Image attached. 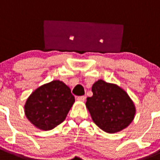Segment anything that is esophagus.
Listing matches in <instances>:
<instances>
[{
    "mask_svg": "<svg viewBox=\"0 0 160 160\" xmlns=\"http://www.w3.org/2000/svg\"><path fill=\"white\" fill-rule=\"evenodd\" d=\"M85 99H86V97L85 96H79L78 98H77V100L81 101V102H84Z\"/></svg>",
    "mask_w": 160,
    "mask_h": 160,
    "instance_id": "34e87169",
    "label": "esophagus"
}]
</instances>
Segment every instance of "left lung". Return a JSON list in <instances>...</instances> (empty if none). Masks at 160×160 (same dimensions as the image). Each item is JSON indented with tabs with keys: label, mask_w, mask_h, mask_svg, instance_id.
<instances>
[{
	"label": "left lung",
	"mask_w": 160,
	"mask_h": 160,
	"mask_svg": "<svg viewBox=\"0 0 160 160\" xmlns=\"http://www.w3.org/2000/svg\"><path fill=\"white\" fill-rule=\"evenodd\" d=\"M92 91L93 95L87 98L86 107L97 126L106 132L115 133L130 125L136 108L125 91L102 80L95 82Z\"/></svg>",
	"instance_id": "8db88e82"
}]
</instances>
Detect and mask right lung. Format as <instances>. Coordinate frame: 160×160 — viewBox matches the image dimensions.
Masks as SVG:
<instances>
[{
	"label": "right lung",
	"instance_id": "1",
	"mask_svg": "<svg viewBox=\"0 0 160 160\" xmlns=\"http://www.w3.org/2000/svg\"><path fill=\"white\" fill-rule=\"evenodd\" d=\"M75 98L65 83L53 80L33 92L24 106L25 115L35 127L51 130L66 118Z\"/></svg>",
	"mask_w": 160,
	"mask_h": 160
}]
</instances>
